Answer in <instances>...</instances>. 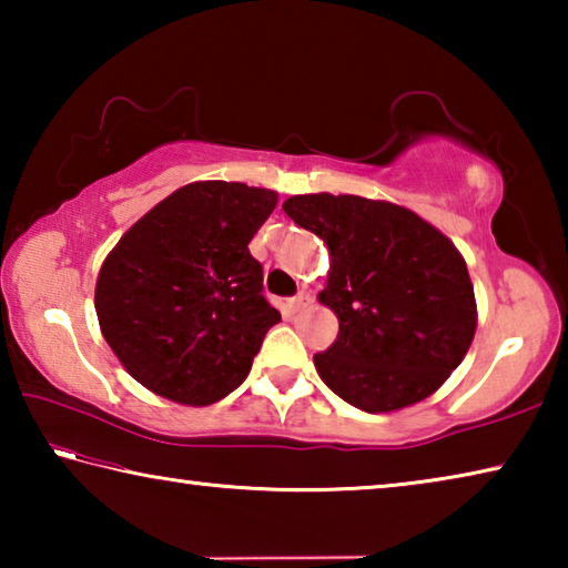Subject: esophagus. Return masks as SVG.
I'll return each mask as SVG.
<instances>
[{
    "label": "esophagus",
    "instance_id": "1",
    "mask_svg": "<svg viewBox=\"0 0 568 568\" xmlns=\"http://www.w3.org/2000/svg\"><path fill=\"white\" fill-rule=\"evenodd\" d=\"M313 301H311V295H307V293H297L295 297H293V301H287V313H291V315H295V313H301V311H305V307L307 305H311Z\"/></svg>",
    "mask_w": 568,
    "mask_h": 568
}]
</instances>
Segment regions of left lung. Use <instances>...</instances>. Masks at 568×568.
Instances as JSON below:
<instances>
[{
  "label": "left lung",
  "instance_id": "left-lung-1",
  "mask_svg": "<svg viewBox=\"0 0 568 568\" xmlns=\"http://www.w3.org/2000/svg\"><path fill=\"white\" fill-rule=\"evenodd\" d=\"M285 215L328 245L318 301L338 338L313 363L365 413L413 406L444 386L476 333V297L458 247L408 207L358 195H293Z\"/></svg>",
  "mask_w": 568,
  "mask_h": 568
}]
</instances>
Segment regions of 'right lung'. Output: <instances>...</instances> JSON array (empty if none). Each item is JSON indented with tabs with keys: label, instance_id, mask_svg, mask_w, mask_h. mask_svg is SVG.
I'll return each mask as SVG.
<instances>
[{
	"label": "right lung",
	"instance_id": "right-lung-1",
	"mask_svg": "<svg viewBox=\"0 0 568 568\" xmlns=\"http://www.w3.org/2000/svg\"><path fill=\"white\" fill-rule=\"evenodd\" d=\"M277 192L200 180L142 215L94 285L104 341L130 376L182 406H210L247 378L281 313L247 243Z\"/></svg>",
	"mask_w": 568,
	"mask_h": 568
}]
</instances>
